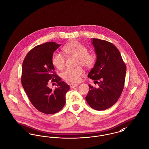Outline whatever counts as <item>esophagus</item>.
I'll use <instances>...</instances> for the list:
<instances>
[{
	"label": "esophagus",
	"instance_id": "esophagus-1",
	"mask_svg": "<svg viewBox=\"0 0 149 149\" xmlns=\"http://www.w3.org/2000/svg\"><path fill=\"white\" fill-rule=\"evenodd\" d=\"M79 84H70V86L71 88H74L77 86Z\"/></svg>",
	"mask_w": 149,
	"mask_h": 149
}]
</instances>
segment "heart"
Wrapping results in <instances>:
<instances>
[{"label":"heart","instance_id":"b5f03b06","mask_svg":"<svg viewBox=\"0 0 149 149\" xmlns=\"http://www.w3.org/2000/svg\"><path fill=\"white\" fill-rule=\"evenodd\" d=\"M64 51L69 55L77 57V65H81L86 68L93 66L95 62V57L91 54L88 53L87 47L82 43L74 41L66 44L64 47ZM66 56L62 52L55 51L53 53L51 61L57 69L62 70L65 67ZM84 71L80 67L74 69H67L62 73V78L69 83H78L80 80Z\"/></svg>","mask_w":149,"mask_h":149}]
</instances>
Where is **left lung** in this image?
Here are the masks:
<instances>
[{
    "label": "left lung",
    "instance_id": "8db88e82",
    "mask_svg": "<svg viewBox=\"0 0 149 149\" xmlns=\"http://www.w3.org/2000/svg\"><path fill=\"white\" fill-rule=\"evenodd\" d=\"M92 43L97 60L88 77L99 87L89 85L90 89L85 99L91 108L103 111L112 106L120 97L125 85L126 66L113 43L98 38H93Z\"/></svg>",
    "mask_w": 149,
    "mask_h": 149
}]
</instances>
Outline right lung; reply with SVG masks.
Masks as SVG:
<instances>
[{
	"label": "right lung",
	"instance_id": "1",
	"mask_svg": "<svg viewBox=\"0 0 149 149\" xmlns=\"http://www.w3.org/2000/svg\"><path fill=\"white\" fill-rule=\"evenodd\" d=\"M60 45L50 42L36 46L29 51L22 64V86L32 105L43 113L51 114L61 110L70 89L57 75L51 61L53 53ZM50 81L57 83L54 91L48 86Z\"/></svg>",
	"mask_w": 149,
	"mask_h": 149
}]
</instances>
